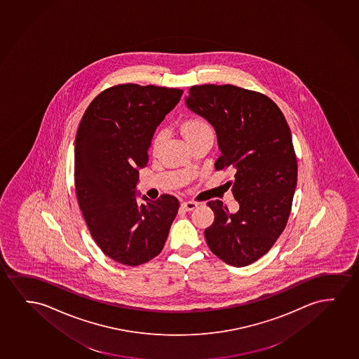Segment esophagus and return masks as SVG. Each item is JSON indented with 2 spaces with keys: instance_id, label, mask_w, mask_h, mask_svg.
I'll list each match as a JSON object with an SVG mask.
<instances>
[{
  "instance_id": "1",
  "label": "esophagus",
  "mask_w": 359,
  "mask_h": 359,
  "mask_svg": "<svg viewBox=\"0 0 359 359\" xmlns=\"http://www.w3.org/2000/svg\"><path fill=\"white\" fill-rule=\"evenodd\" d=\"M198 207V203L191 202V201H188V202H183L181 204V208H182L184 212H191L193 209H196Z\"/></svg>"
}]
</instances>
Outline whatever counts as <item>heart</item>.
I'll return each mask as SVG.
<instances>
[{
    "label": "heart",
    "mask_w": 359,
    "mask_h": 359,
    "mask_svg": "<svg viewBox=\"0 0 359 359\" xmlns=\"http://www.w3.org/2000/svg\"><path fill=\"white\" fill-rule=\"evenodd\" d=\"M182 133L189 142L197 140L199 137L214 135L212 126H209V123L199 119V118H193V119L186 121L182 126ZM163 139H165V130L158 129L151 139L152 151H158V149L161 147L162 142H163Z\"/></svg>",
    "instance_id": "obj_1"
}]
</instances>
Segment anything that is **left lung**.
<instances>
[{"label": "left lung", "instance_id": "8db88e82", "mask_svg": "<svg viewBox=\"0 0 359 359\" xmlns=\"http://www.w3.org/2000/svg\"><path fill=\"white\" fill-rule=\"evenodd\" d=\"M186 103L217 132L215 170L235 172L227 183L240 209L208 202L215 215L208 246L230 266H248L272 248L292 210L298 163L288 123L269 97L233 85L192 86Z\"/></svg>", "mask_w": 359, "mask_h": 359}]
</instances>
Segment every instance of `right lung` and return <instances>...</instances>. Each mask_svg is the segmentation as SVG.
Listing matches in <instances>:
<instances>
[{"mask_svg":"<svg viewBox=\"0 0 359 359\" xmlns=\"http://www.w3.org/2000/svg\"><path fill=\"white\" fill-rule=\"evenodd\" d=\"M183 91L123 83L101 92L87 107L75 140L79 207L95 243L126 266L156 257L165 246L180 202L135 198L139 168L147 165L157 126Z\"/></svg>","mask_w":359,"mask_h":359,"instance_id":"add662e5","label":"right lung"}]
</instances>
